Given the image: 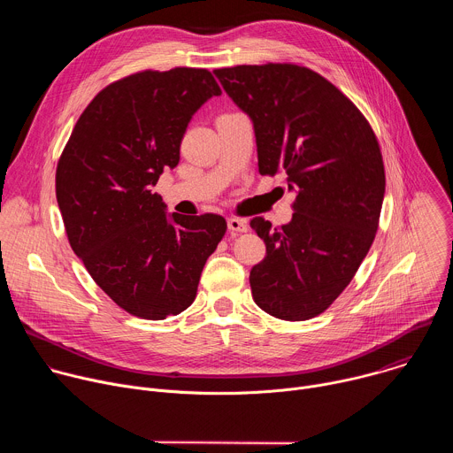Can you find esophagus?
<instances>
[{
	"label": "esophagus",
	"mask_w": 453,
	"mask_h": 453,
	"mask_svg": "<svg viewBox=\"0 0 453 453\" xmlns=\"http://www.w3.org/2000/svg\"><path fill=\"white\" fill-rule=\"evenodd\" d=\"M227 227L231 233H245L247 231V222L242 219H229L227 220Z\"/></svg>",
	"instance_id": "esophagus-1"
}]
</instances>
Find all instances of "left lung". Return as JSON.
<instances>
[{"label": "left lung", "instance_id": "8db88e82", "mask_svg": "<svg viewBox=\"0 0 453 453\" xmlns=\"http://www.w3.org/2000/svg\"><path fill=\"white\" fill-rule=\"evenodd\" d=\"M252 123L262 175L285 173L296 191L292 220L250 227L267 247L252 267L254 303L283 320L330 308L355 278L376 236L385 168L360 109L330 81L290 62L213 72Z\"/></svg>", "mask_w": 453, "mask_h": 453}]
</instances>
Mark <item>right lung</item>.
<instances>
[{
  "label": "right lung",
  "instance_id": "right-lung-1",
  "mask_svg": "<svg viewBox=\"0 0 453 453\" xmlns=\"http://www.w3.org/2000/svg\"><path fill=\"white\" fill-rule=\"evenodd\" d=\"M222 91L204 68L145 70L104 88L77 119L55 172L70 245L95 283L125 311L161 320L197 296L201 273L224 238L215 213L168 219L159 193L186 127Z\"/></svg>",
  "mask_w": 453,
  "mask_h": 453
}]
</instances>
